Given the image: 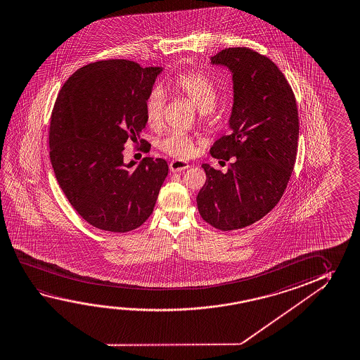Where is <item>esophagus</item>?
<instances>
[{
    "mask_svg": "<svg viewBox=\"0 0 360 360\" xmlns=\"http://www.w3.org/2000/svg\"><path fill=\"white\" fill-rule=\"evenodd\" d=\"M169 168L172 172H182L189 168V165L184 160H173L169 163Z\"/></svg>",
    "mask_w": 360,
    "mask_h": 360,
    "instance_id": "34e87169",
    "label": "esophagus"
}]
</instances>
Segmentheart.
I'll use <instances>...</instances> for the list:
<instances>
[{
	"mask_svg": "<svg viewBox=\"0 0 360 360\" xmlns=\"http://www.w3.org/2000/svg\"><path fill=\"white\" fill-rule=\"evenodd\" d=\"M168 86L176 94L191 101V104L203 114L211 112L216 105L217 88L210 77L200 71L181 72L168 84ZM165 105L163 89L154 86L144 103L146 120L152 129H158L162 127ZM160 147L165 153L179 160L191 158L195 153V139L179 131H172L163 138Z\"/></svg>",
	"mask_w": 360,
	"mask_h": 360,
	"instance_id": "b5f03b06",
	"label": "heart"
}]
</instances>
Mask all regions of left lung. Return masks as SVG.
Returning a JSON list of instances; mask_svg holds the SVG:
<instances>
[{
  "mask_svg": "<svg viewBox=\"0 0 360 360\" xmlns=\"http://www.w3.org/2000/svg\"><path fill=\"white\" fill-rule=\"evenodd\" d=\"M233 77L231 131L211 155L233 163L226 173L202 165L206 183L197 195L200 216L214 229L240 230L276 206L294 169L299 115L294 91L275 63L248 48L212 56Z\"/></svg>",
  "mask_w": 360,
  "mask_h": 360,
  "instance_id": "left-lung-1",
  "label": "left lung"
}]
</instances>
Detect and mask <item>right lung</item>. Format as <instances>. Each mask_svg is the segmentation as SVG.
I'll return each mask as SVG.
<instances>
[{
    "label": "right lung",
    "mask_w": 360,
    "mask_h": 360,
    "mask_svg": "<svg viewBox=\"0 0 360 360\" xmlns=\"http://www.w3.org/2000/svg\"><path fill=\"white\" fill-rule=\"evenodd\" d=\"M162 68L124 59L80 68L59 91L49 130L50 160L71 206L89 224L124 233L141 227L153 212L168 174L162 158L124 163V144H150L144 103Z\"/></svg>",
    "instance_id": "1"
}]
</instances>
